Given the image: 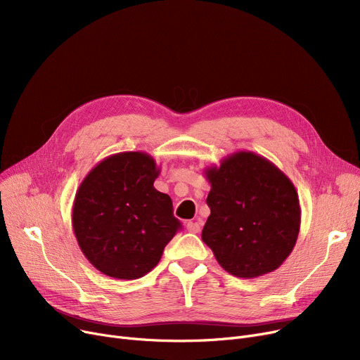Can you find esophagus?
Instances as JSON below:
<instances>
[{
  "instance_id": "obj_1",
  "label": "esophagus",
  "mask_w": 360,
  "mask_h": 360,
  "mask_svg": "<svg viewBox=\"0 0 360 360\" xmlns=\"http://www.w3.org/2000/svg\"><path fill=\"white\" fill-rule=\"evenodd\" d=\"M186 229H188V232H191V233H198L200 229H201V223L200 221H188Z\"/></svg>"
}]
</instances>
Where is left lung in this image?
<instances>
[{"mask_svg":"<svg viewBox=\"0 0 360 360\" xmlns=\"http://www.w3.org/2000/svg\"><path fill=\"white\" fill-rule=\"evenodd\" d=\"M210 216L202 242L232 276L254 278L277 270L300 229L299 197L281 170L252 151H236L209 166Z\"/></svg>","mask_w":360,"mask_h":360,"instance_id":"8db88e82","label":"left lung"}]
</instances>
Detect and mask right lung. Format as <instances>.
<instances>
[{
  "instance_id": "1",
  "label": "right lung",
  "mask_w": 360,
  "mask_h": 360,
  "mask_svg": "<svg viewBox=\"0 0 360 360\" xmlns=\"http://www.w3.org/2000/svg\"><path fill=\"white\" fill-rule=\"evenodd\" d=\"M160 174L144 151H122L94 166L75 193L72 229L101 273L134 280L153 270L181 229L172 200L153 186Z\"/></svg>"
}]
</instances>
